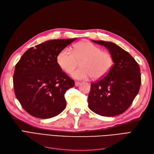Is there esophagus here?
Instances as JSON below:
<instances>
[{"label":"esophagus","instance_id":"1","mask_svg":"<svg viewBox=\"0 0 154 154\" xmlns=\"http://www.w3.org/2000/svg\"><path fill=\"white\" fill-rule=\"evenodd\" d=\"M80 84H81L80 82H75V86L76 87H78Z\"/></svg>","mask_w":154,"mask_h":154}]
</instances>
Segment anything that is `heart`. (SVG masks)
I'll return each instance as SVG.
<instances>
[{
	"mask_svg": "<svg viewBox=\"0 0 154 154\" xmlns=\"http://www.w3.org/2000/svg\"><path fill=\"white\" fill-rule=\"evenodd\" d=\"M57 63L64 72L71 73L81 62V67L72 73L76 80H88L93 77L101 79L106 76L114 64L110 53L103 51L89 42H81L74 45L72 50L65 48L57 56Z\"/></svg>",
	"mask_w": 154,
	"mask_h": 154,
	"instance_id": "1",
	"label": "heart"
}]
</instances>
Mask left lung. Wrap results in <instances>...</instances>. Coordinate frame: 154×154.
<instances>
[{"instance_id": "1", "label": "left lung", "mask_w": 154, "mask_h": 154, "mask_svg": "<svg viewBox=\"0 0 154 154\" xmlns=\"http://www.w3.org/2000/svg\"><path fill=\"white\" fill-rule=\"evenodd\" d=\"M92 41L110 51L114 65L106 76L91 83L88 108L103 116L121 114L129 108L139 92L141 83L140 68L131 55L114 43Z\"/></svg>"}]
</instances>
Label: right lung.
I'll list each match as a JSON object with an SVG mask.
<instances>
[{
    "label": "right lung",
    "mask_w": 154,
    "mask_h": 154,
    "mask_svg": "<svg viewBox=\"0 0 154 154\" xmlns=\"http://www.w3.org/2000/svg\"><path fill=\"white\" fill-rule=\"evenodd\" d=\"M52 40L27 49L16 64L14 91L22 108L36 118L58 115L66 106L64 94L74 81L57 63L59 53L75 40Z\"/></svg>",
    "instance_id": "add662e5"
}]
</instances>
